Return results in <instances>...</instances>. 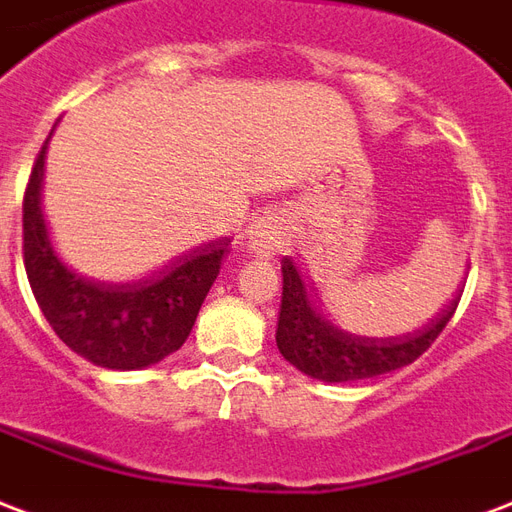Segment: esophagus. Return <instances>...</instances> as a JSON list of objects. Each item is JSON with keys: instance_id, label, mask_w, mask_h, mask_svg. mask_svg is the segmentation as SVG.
<instances>
[{"instance_id": "34e87169", "label": "esophagus", "mask_w": 512, "mask_h": 512, "mask_svg": "<svg viewBox=\"0 0 512 512\" xmlns=\"http://www.w3.org/2000/svg\"><path fill=\"white\" fill-rule=\"evenodd\" d=\"M248 248L256 256H270L278 253L280 248V226L278 215L264 213L259 215L251 226H248Z\"/></svg>"}]
</instances>
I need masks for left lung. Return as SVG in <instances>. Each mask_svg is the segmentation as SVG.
I'll return each mask as SVG.
<instances>
[{
	"mask_svg": "<svg viewBox=\"0 0 512 512\" xmlns=\"http://www.w3.org/2000/svg\"><path fill=\"white\" fill-rule=\"evenodd\" d=\"M283 299L275 343L299 372L326 383H351L407 367L437 340L456 313V299L429 324L397 337H361L334 326L291 259H283Z\"/></svg>",
	"mask_w": 512,
	"mask_h": 512,
	"instance_id": "1",
	"label": "left lung"
}]
</instances>
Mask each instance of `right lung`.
<instances>
[{"label": "right lung", "mask_w": 512, "mask_h": 512, "mask_svg": "<svg viewBox=\"0 0 512 512\" xmlns=\"http://www.w3.org/2000/svg\"><path fill=\"white\" fill-rule=\"evenodd\" d=\"M42 175L45 145L23 197V264L34 299L61 343L107 370H142L178 351L232 240L199 245L167 270L134 283L91 280L67 267L53 248L40 205Z\"/></svg>", "instance_id": "add662e5"}]
</instances>
